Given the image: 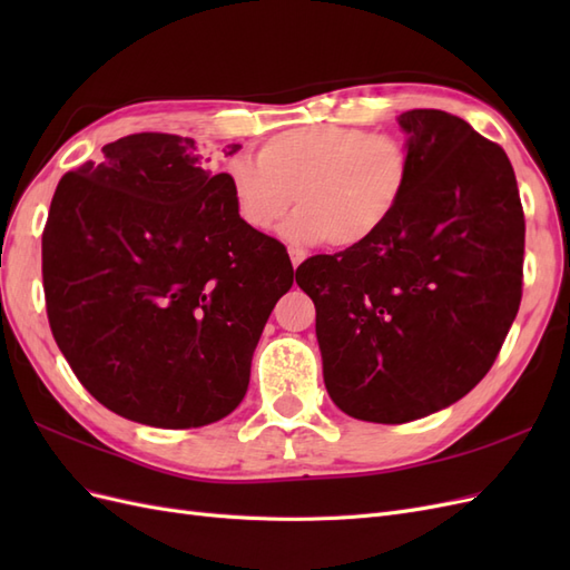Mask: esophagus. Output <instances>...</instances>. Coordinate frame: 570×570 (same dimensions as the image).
<instances>
[{"mask_svg": "<svg viewBox=\"0 0 570 570\" xmlns=\"http://www.w3.org/2000/svg\"><path fill=\"white\" fill-rule=\"evenodd\" d=\"M304 258H306V254L302 249H289V262H292V268H295V271L299 268Z\"/></svg>", "mask_w": 570, "mask_h": 570, "instance_id": "esophagus-1", "label": "esophagus"}]
</instances>
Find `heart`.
<instances>
[{
	"instance_id": "b5f03b06",
	"label": "heart",
	"mask_w": 570,
	"mask_h": 570,
	"mask_svg": "<svg viewBox=\"0 0 570 570\" xmlns=\"http://www.w3.org/2000/svg\"><path fill=\"white\" fill-rule=\"evenodd\" d=\"M411 154L394 135L347 126L283 130L258 147L256 161H228L237 216L271 233L297 202L287 237L299 245L358 249L381 235L411 185Z\"/></svg>"
}]
</instances>
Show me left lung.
<instances>
[{"label": "left lung", "mask_w": 570, "mask_h": 570, "mask_svg": "<svg viewBox=\"0 0 570 570\" xmlns=\"http://www.w3.org/2000/svg\"><path fill=\"white\" fill-rule=\"evenodd\" d=\"M411 185L373 243L312 256L323 381L337 409L409 423L469 394L519 314L525 218L504 149L463 118L404 111Z\"/></svg>", "instance_id": "obj_1"}]
</instances>
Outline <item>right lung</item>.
Segmentation results:
<instances>
[{"mask_svg": "<svg viewBox=\"0 0 570 570\" xmlns=\"http://www.w3.org/2000/svg\"><path fill=\"white\" fill-rule=\"evenodd\" d=\"M101 154L66 174L49 206L51 335L118 416L216 423L245 400L258 337L295 283L287 249L237 216L226 174L189 137L137 132Z\"/></svg>", "mask_w": 570, "mask_h": 570, "instance_id": "1", "label": "right lung"}]
</instances>
